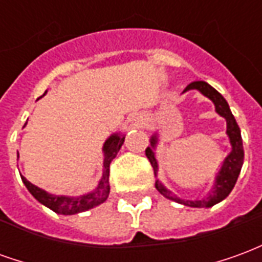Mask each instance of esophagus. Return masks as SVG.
I'll return each instance as SVG.
<instances>
[{
    "mask_svg": "<svg viewBox=\"0 0 262 262\" xmlns=\"http://www.w3.org/2000/svg\"><path fill=\"white\" fill-rule=\"evenodd\" d=\"M133 120H135V123L139 126V125H143V122H144V118H143L142 114H136L135 116H133Z\"/></svg>",
    "mask_w": 262,
    "mask_h": 262,
    "instance_id": "esophagus-1",
    "label": "esophagus"
}]
</instances>
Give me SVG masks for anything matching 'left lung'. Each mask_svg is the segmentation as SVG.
<instances>
[{"label": "left lung", "instance_id": "obj_1", "mask_svg": "<svg viewBox=\"0 0 262 262\" xmlns=\"http://www.w3.org/2000/svg\"><path fill=\"white\" fill-rule=\"evenodd\" d=\"M192 90H196V91L202 94L203 97L209 98L213 102L216 114L220 115L222 118H225L226 135L229 137V142H230L231 146L230 153L226 156V159L222 163L219 172L214 177V182L212 189L209 191L208 195H205L203 198H198V199H193V201L182 199V198L177 196L176 193L165 187L159 178L156 180V188H157V191L163 196L170 199V201H174L177 203H181V205H185V206H191V208H212L213 205L222 202L225 198L229 196L231 189L236 185L238 174L242 171L243 161H244L243 139L242 133H240V127H238L234 116L231 114L230 106H229V103H227L225 98L222 97V94H219V92L214 90L213 86L209 85L208 82H205V81L191 82L182 91V94H185L187 91H192ZM157 144H159V133L154 132L151 137H150V146L146 148V156H147L148 161H150V164L153 167L154 176L156 177L159 174V163H157V159H156V148H157Z\"/></svg>", "mask_w": 262, "mask_h": 262}]
</instances>
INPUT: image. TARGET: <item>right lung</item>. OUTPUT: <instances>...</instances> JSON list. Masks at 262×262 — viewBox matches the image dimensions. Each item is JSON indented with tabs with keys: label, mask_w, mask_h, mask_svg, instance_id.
<instances>
[{
	"label": "right lung",
	"mask_w": 262,
	"mask_h": 262,
	"mask_svg": "<svg viewBox=\"0 0 262 262\" xmlns=\"http://www.w3.org/2000/svg\"><path fill=\"white\" fill-rule=\"evenodd\" d=\"M46 94V92H45ZM43 94V95H45ZM26 126V123H25ZM24 126V127H25ZM125 142V135L123 133H112L111 136L105 140L102 147L103 153V165H102V177L98 182L95 189H92L91 192L82 193L78 196H67V195H53V193L46 192L42 188L33 185L32 182L26 180L25 177L20 176L22 182L25 184L28 191L32 193V196L36 199L37 202L45 205L46 208L52 209L53 212L59 214H75L85 212L90 209L95 208L98 205L103 203L109 196V165L112 163V160L116 157V154L122 147V144ZM19 157V153H18Z\"/></svg>",
	"instance_id": "obj_1"
}]
</instances>
